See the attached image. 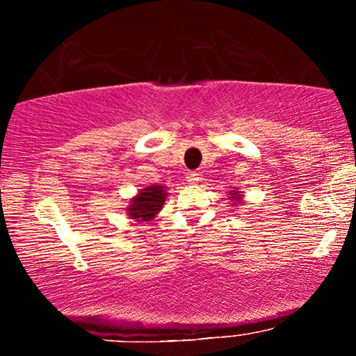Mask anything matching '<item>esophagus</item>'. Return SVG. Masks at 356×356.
Here are the masks:
<instances>
[{"label": "esophagus", "instance_id": "34e87169", "mask_svg": "<svg viewBox=\"0 0 356 356\" xmlns=\"http://www.w3.org/2000/svg\"><path fill=\"white\" fill-rule=\"evenodd\" d=\"M200 179H201V177H200V174L195 172V171L186 174V180H188V184H190V185H196L197 182H200Z\"/></svg>", "mask_w": 356, "mask_h": 356}]
</instances>
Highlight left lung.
I'll return each instance as SVG.
<instances>
[{"mask_svg":"<svg viewBox=\"0 0 356 356\" xmlns=\"http://www.w3.org/2000/svg\"><path fill=\"white\" fill-rule=\"evenodd\" d=\"M229 197H231L232 201H236V204H237L238 201H242V196L238 195V191H231V196H229Z\"/></svg>","mask_w":356,"mask_h":356,"instance_id":"8db88e82","label":"left lung"}]
</instances>
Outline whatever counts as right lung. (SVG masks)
I'll use <instances>...</instances> for the list:
<instances>
[{
  "mask_svg": "<svg viewBox=\"0 0 356 356\" xmlns=\"http://www.w3.org/2000/svg\"><path fill=\"white\" fill-rule=\"evenodd\" d=\"M168 193L165 186L150 185L140 190L135 197H131L127 213L135 221H150L163 207Z\"/></svg>",
  "mask_w": 356,
  "mask_h": 356,
  "instance_id": "obj_1",
  "label": "right lung"
}]
</instances>
